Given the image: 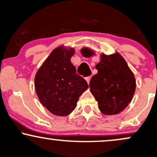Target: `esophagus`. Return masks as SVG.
<instances>
[{
	"label": "esophagus",
	"mask_w": 157,
	"mask_h": 157,
	"mask_svg": "<svg viewBox=\"0 0 157 157\" xmlns=\"http://www.w3.org/2000/svg\"><path fill=\"white\" fill-rule=\"evenodd\" d=\"M91 76H89V77H86V80L87 81V82H88V84L89 83V82H90V80H91Z\"/></svg>",
	"instance_id": "obj_1"
}]
</instances>
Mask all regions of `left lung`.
<instances>
[{
	"mask_svg": "<svg viewBox=\"0 0 157 157\" xmlns=\"http://www.w3.org/2000/svg\"><path fill=\"white\" fill-rule=\"evenodd\" d=\"M82 55L91 57L94 52L88 48L81 50ZM96 65L98 71L91 79L90 91L98 102V108L105 115L117 114L130 103L136 89L134 74L118 52L102 54Z\"/></svg>",
	"mask_w": 157,
	"mask_h": 157,
	"instance_id": "8db88e82",
	"label": "left lung"
}]
</instances>
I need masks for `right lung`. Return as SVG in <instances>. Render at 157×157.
I'll use <instances>...</instances> for the list:
<instances>
[{
	"label": "right lung",
	"instance_id": "1",
	"mask_svg": "<svg viewBox=\"0 0 157 157\" xmlns=\"http://www.w3.org/2000/svg\"><path fill=\"white\" fill-rule=\"evenodd\" d=\"M75 52L73 48H56L36 73L35 87L40 102L56 116L70 114L89 88L71 63Z\"/></svg>",
	"mask_w": 157,
	"mask_h": 157
}]
</instances>
